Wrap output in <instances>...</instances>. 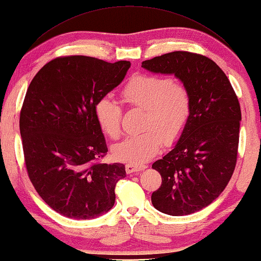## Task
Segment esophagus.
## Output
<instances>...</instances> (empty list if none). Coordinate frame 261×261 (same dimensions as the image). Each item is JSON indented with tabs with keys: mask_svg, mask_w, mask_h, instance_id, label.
Masks as SVG:
<instances>
[{
	"mask_svg": "<svg viewBox=\"0 0 261 261\" xmlns=\"http://www.w3.org/2000/svg\"><path fill=\"white\" fill-rule=\"evenodd\" d=\"M146 165L145 164H133V163H129V164H126L125 166V170L127 172V174H130V173H135V172H138V171H142V170H145L146 169Z\"/></svg>",
	"mask_w": 261,
	"mask_h": 261,
	"instance_id": "34e87169",
	"label": "esophagus"
}]
</instances>
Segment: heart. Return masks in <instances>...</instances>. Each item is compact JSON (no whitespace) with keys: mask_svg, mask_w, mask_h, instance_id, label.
Returning a JSON list of instances; mask_svg holds the SVG:
<instances>
[{"mask_svg":"<svg viewBox=\"0 0 261 261\" xmlns=\"http://www.w3.org/2000/svg\"><path fill=\"white\" fill-rule=\"evenodd\" d=\"M123 100L130 107L145 109L141 134L127 136L113 147L118 161L141 164L159 153L164 142H176L187 127L192 99L183 83L166 76L136 74L120 92ZM95 116L105 135L116 140L120 135L123 109L111 98L103 97L96 102Z\"/></svg>","mask_w":261,"mask_h":261,"instance_id":"1","label":"heart"}]
</instances>
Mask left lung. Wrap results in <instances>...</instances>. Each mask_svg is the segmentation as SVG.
Masks as SVG:
<instances>
[{
	"instance_id": "left-lung-1",
	"label": "left lung",
	"mask_w": 261,
	"mask_h": 261,
	"mask_svg": "<svg viewBox=\"0 0 261 261\" xmlns=\"http://www.w3.org/2000/svg\"><path fill=\"white\" fill-rule=\"evenodd\" d=\"M156 73H173L192 99L189 123L175 147L152 167L162 176L152 194L155 209L185 216L207 206L233 174L239 145L240 103L228 77L210 58L174 51L142 62Z\"/></svg>"
}]
</instances>
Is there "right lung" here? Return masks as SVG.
I'll list each match as a JSON object with an SVG mask.
<instances>
[{
  "label": "right lung",
  "instance_id": "1",
  "mask_svg": "<svg viewBox=\"0 0 261 261\" xmlns=\"http://www.w3.org/2000/svg\"><path fill=\"white\" fill-rule=\"evenodd\" d=\"M129 61L66 56L34 76L20 113L29 178L51 209L87 220L109 211L125 165L100 163L108 152L95 105L117 87Z\"/></svg>",
  "mask_w": 261,
  "mask_h": 261
}]
</instances>
